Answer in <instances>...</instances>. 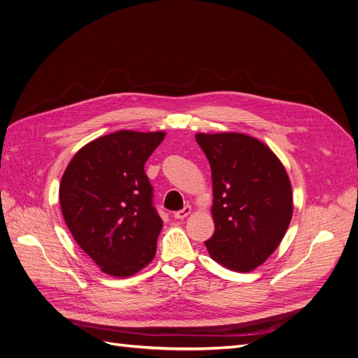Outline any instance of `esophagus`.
<instances>
[{
    "instance_id": "34e87169",
    "label": "esophagus",
    "mask_w": 358,
    "mask_h": 358,
    "mask_svg": "<svg viewBox=\"0 0 358 358\" xmlns=\"http://www.w3.org/2000/svg\"><path fill=\"white\" fill-rule=\"evenodd\" d=\"M190 212H192V208H190V206H184L181 210H177V212L174 213V217H176V220H184V217L187 216Z\"/></svg>"
}]
</instances>
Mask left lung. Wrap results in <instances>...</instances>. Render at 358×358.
Masks as SVG:
<instances>
[{
    "label": "left lung",
    "mask_w": 358,
    "mask_h": 358,
    "mask_svg": "<svg viewBox=\"0 0 358 358\" xmlns=\"http://www.w3.org/2000/svg\"><path fill=\"white\" fill-rule=\"evenodd\" d=\"M212 169L213 236L210 257L225 268L250 272L284 238L292 216L287 171L257 138L240 133L196 134Z\"/></svg>",
    "instance_id": "obj_1"
}]
</instances>
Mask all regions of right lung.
<instances>
[{"label": "right lung", "instance_id": "obj_1", "mask_svg": "<svg viewBox=\"0 0 358 358\" xmlns=\"http://www.w3.org/2000/svg\"><path fill=\"white\" fill-rule=\"evenodd\" d=\"M164 137L130 130L99 137L74 155L61 178L64 221L108 275L130 276L157 253L162 220L145 164Z\"/></svg>", "mask_w": 358, "mask_h": 358}]
</instances>
